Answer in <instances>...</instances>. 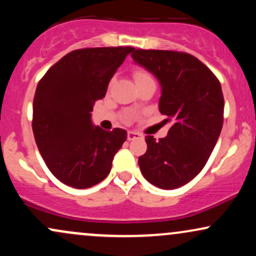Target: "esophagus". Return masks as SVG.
<instances>
[{
    "instance_id": "1",
    "label": "esophagus",
    "mask_w": 256,
    "mask_h": 256,
    "mask_svg": "<svg viewBox=\"0 0 256 256\" xmlns=\"http://www.w3.org/2000/svg\"><path fill=\"white\" fill-rule=\"evenodd\" d=\"M140 134H138V132H136V131H128V140H134V138H137V137H140Z\"/></svg>"
}]
</instances>
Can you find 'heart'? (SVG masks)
Returning <instances> with one entry per match:
<instances>
[{
  "label": "heart",
  "instance_id": "b5f03b06",
  "mask_svg": "<svg viewBox=\"0 0 256 256\" xmlns=\"http://www.w3.org/2000/svg\"><path fill=\"white\" fill-rule=\"evenodd\" d=\"M134 78L137 83V82L146 80V79L152 78V76H150V73H149L148 71H146V70L137 68V70H134Z\"/></svg>",
  "mask_w": 256,
  "mask_h": 256
}]
</instances>
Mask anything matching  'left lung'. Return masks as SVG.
I'll list each match as a JSON object with an SVG mask.
<instances>
[{
    "label": "left lung",
    "instance_id": "left-lung-1",
    "mask_svg": "<svg viewBox=\"0 0 256 256\" xmlns=\"http://www.w3.org/2000/svg\"><path fill=\"white\" fill-rule=\"evenodd\" d=\"M134 61L158 78V110L171 122L165 138L146 136L138 158L140 172L160 189H177L202 171L224 122V96L218 78L198 58L183 52L134 49Z\"/></svg>",
    "mask_w": 256,
    "mask_h": 256
}]
</instances>
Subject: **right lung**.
Instances as JSON below:
<instances>
[{
  "label": "right lung",
  "mask_w": 256,
  "mask_h": 256,
  "mask_svg": "<svg viewBox=\"0 0 256 256\" xmlns=\"http://www.w3.org/2000/svg\"><path fill=\"white\" fill-rule=\"evenodd\" d=\"M131 52L132 46L73 50L37 85L32 118L36 144L49 171L68 186L86 189L104 180L126 140L122 128L104 131L94 125L91 112Z\"/></svg>",
  "instance_id": "1"
}]
</instances>
